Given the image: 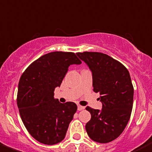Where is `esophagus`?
<instances>
[{
	"label": "esophagus",
	"instance_id": "1",
	"mask_svg": "<svg viewBox=\"0 0 152 152\" xmlns=\"http://www.w3.org/2000/svg\"><path fill=\"white\" fill-rule=\"evenodd\" d=\"M84 109H85V107H84V106L77 105V110H78V111H81V110H84Z\"/></svg>",
	"mask_w": 152,
	"mask_h": 152
}]
</instances>
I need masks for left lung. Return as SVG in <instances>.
<instances>
[{
  "label": "left lung",
  "mask_w": 152,
  "mask_h": 152,
  "mask_svg": "<svg viewBox=\"0 0 152 152\" xmlns=\"http://www.w3.org/2000/svg\"><path fill=\"white\" fill-rule=\"evenodd\" d=\"M93 75V87L99 93L102 109L86 107L91 118L85 125L93 141L107 143L123 132L130 119L134 88L128 69L118 61L101 52L77 53Z\"/></svg>",
  "instance_id": "1"
}]
</instances>
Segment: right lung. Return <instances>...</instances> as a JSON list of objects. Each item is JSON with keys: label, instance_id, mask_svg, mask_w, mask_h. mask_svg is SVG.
Segmentation results:
<instances>
[{"label": "right lung", "instance_id": "1", "mask_svg": "<svg viewBox=\"0 0 152 152\" xmlns=\"http://www.w3.org/2000/svg\"><path fill=\"white\" fill-rule=\"evenodd\" d=\"M81 63L75 53L54 51L34 61L22 74L17 104L24 126L39 142L55 145L65 137L77 105L71 102L60 103L54 98V91L60 87L68 67Z\"/></svg>", "mask_w": 152, "mask_h": 152}]
</instances>
